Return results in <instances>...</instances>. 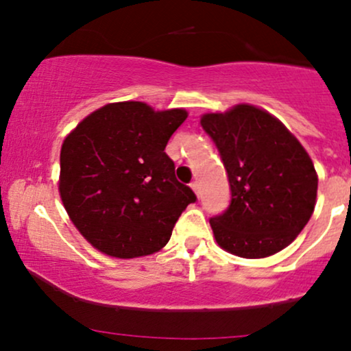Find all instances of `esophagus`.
Listing matches in <instances>:
<instances>
[{
	"label": "esophagus",
	"mask_w": 351,
	"mask_h": 351,
	"mask_svg": "<svg viewBox=\"0 0 351 351\" xmlns=\"http://www.w3.org/2000/svg\"><path fill=\"white\" fill-rule=\"evenodd\" d=\"M191 188H193V191L196 193V196H199V195H201V189H199V183H198V181H193V183H191Z\"/></svg>",
	"instance_id": "34e87169"
}]
</instances>
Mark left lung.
Wrapping results in <instances>:
<instances>
[{"instance_id":"left-lung-1","label":"left lung","mask_w":351,"mask_h":351,"mask_svg":"<svg viewBox=\"0 0 351 351\" xmlns=\"http://www.w3.org/2000/svg\"><path fill=\"white\" fill-rule=\"evenodd\" d=\"M226 168L231 203L209 219L216 243L245 259L282 251L315 208L318 178L308 153L284 123L247 104L201 117Z\"/></svg>"}]
</instances>
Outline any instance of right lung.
<instances>
[{
	"instance_id": "obj_1",
	"label": "right lung",
	"mask_w": 351,
	"mask_h": 351,
	"mask_svg": "<svg viewBox=\"0 0 351 351\" xmlns=\"http://www.w3.org/2000/svg\"><path fill=\"white\" fill-rule=\"evenodd\" d=\"M186 110L143 102L107 104L80 122L60 148L59 193L74 226L100 252L148 256L170 241L196 195L165 153Z\"/></svg>"
}]
</instances>
